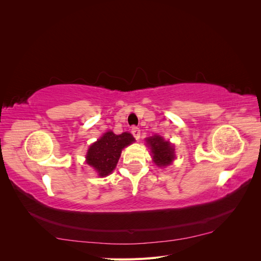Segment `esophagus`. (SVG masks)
<instances>
[{"label": "esophagus", "instance_id": "1", "mask_svg": "<svg viewBox=\"0 0 261 261\" xmlns=\"http://www.w3.org/2000/svg\"><path fill=\"white\" fill-rule=\"evenodd\" d=\"M132 134L137 140L140 138V129L138 127H136V126H133L132 127Z\"/></svg>", "mask_w": 261, "mask_h": 261}]
</instances>
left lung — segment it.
Returning a JSON list of instances; mask_svg holds the SVG:
<instances>
[{"mask_svg":"<svg viewBox=\"0 0 261 261\" xmlns=\"http://www.w3.org/2000/svg\"><path fill=\"white\" fill-rule=\"evenodd\" d=\"M150 149H151L153 161L159 167H167L174 160V149L173 146L165 141L160 136H152L147 139Z\"/></svg>","mask_w":261,"mask_h":261,"instance_id":"obj_1","label":"left lung"}]
</instances>
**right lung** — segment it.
Listing matches in <instances>:
<instances>
[{
  "label": "right lung",
  "mask_w": 261,
  "mask_h": 261,
  "mask_svg": "<svg viewBox=\"0 0 261 261\" xmlns=\"http://www.w3.org/2000/svg\"><path fill=\"white\" fill-rule=\"evenodd\" d=\"M133 141H135V138L129 133L116 135L110 130L90 146L86 155L87 163L91 165L100 176H107L115 169L122 149Z\"/></svg>",
  "instance_id": "right-lung-1"
}]
</instances>
